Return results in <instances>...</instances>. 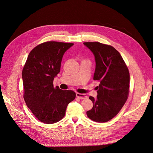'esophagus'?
<instances>
[{
	"instance_id": "obj_1",
	"label": "esophagus",
	"mask_w": 153,
	"mask_h": 153,
	"mask_svg": "<svg viewBox=\"0 0 153 153\" xmlns=\"http://www.w3.org/2000/svg\"><path fill=\"white\" fill-rule=\"evenodd\" d=\"M76 97L77 98H79L80 99H82V100H84V99H86L88 98V97L86 94H80V93H77Z\"/></svg>"
}]
</instances>
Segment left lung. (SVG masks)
Wrapping results in <instances>:
<instances>
[{
    "label": "left lung",
    "mask_w": 153,
    "mask_h": 153,
    "mask_svg": "<svg viewBox=\"0 0 153 153\" xmlns=\"http://www.w3.org/2000/svg\"><path fill=\"white\" fill-rule=\"evenodd\" d=\"M83 44L95 56L94 80L100 82L97 98L89 97L94 105L86 114L93 121L107 122L119 113L128 100L129 71L120 53L112 46L98 42Z\"/></svg>",
    "instance_id": "8db88e82"
}]
</instances>
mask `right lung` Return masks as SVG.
I'll list each match as a JSON object with an SVG mask.
<instances>
[{"mask_svg": "<svg viewBox=\"0 0 153 153\" xmlns=\"http://www.w3.org/2000/svg\"><path fill=\"white\" fill-rule=\"evenodd\" d=\"M72 43L49 41L34 48L22 71L23 97L28 108L40 122L52 124L65 116L68 104L76 98L71 90L54 87V77L59 73L62 56Z\"/></svg>", "mask_w": 153, "mask_h": 153, "instance_id": "1", "label": "right lung"}]
</instances>
